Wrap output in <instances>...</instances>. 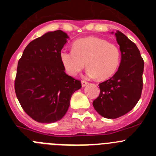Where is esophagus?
I'll list each match as a JSON object with an SVG mask.
<instances>
[{"mask_svg":"<svg viewBox=\"0 0 156 156\" xmlns=\"http://www.w3.org/2000/svg\"><path fill=\"white\" fill-rule=\"evenodd\" d=\"M87 83H88L87 82V81H85V80L81 81V84H82V87L87 86Z\"/></svg>","mask_w":156,"mask_h":156,"instance_id":"1","label":"esophagus"}]
</instances>
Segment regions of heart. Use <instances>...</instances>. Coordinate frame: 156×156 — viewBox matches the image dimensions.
I'll list each match as a JSON object with an SVG mask.
<instances>
[{
    "mask_svg": "<svg viewBox=\"0 0 156 156\" xmlns=\"http://www.w3.org/2000/svg\"><path fill=\"white\" fill-rule=\"evenodd\" d=\"M60 60L69 75L76 76L86 63L88 76L105 80L119 69L121 51L116 45L106 40L89 37L74 41L73 51H62Z\"/></svg>",
    "mask_w": 156,
    "mask_h": 156,
    "instance_id": "heart-1",
    "label": "heart"
}]
</instances>
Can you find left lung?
Instances as JSON below:
<instances>
[{
  "label": "left lung",
  "instance_id": "1",
  "mask_svg": "<svg viewBox=\"0 0 156 156\" xmlns=\"http://www.w3.org/2000/svg\"><path fill=\"white\" fill-rule=\"evenodd\" d=\"M115 35L121 51L120 65L113 76L99 83L100 94L93 101L94 109L107 119H116L133 109L143 88L144 60L140 51L120 31Z\"/></svg>",
  "mask_w": 156,
  "mask_h": 156
}]
</instances>
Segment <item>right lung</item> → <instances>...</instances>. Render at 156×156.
<instances>
[{"mask_svg":"<svg viewBox=\"0 0 156 156\" xmlns=\"http://www.w3.org/2000/svg\"><path fill=\"white\" fill-rule=\"evenodd\" d=\"M69 36L48 32L32 41L18 62L16 97L26 113L37 122L51 123L66 115L72 94L81 82L65 73L60 52Z\"/></svg>","mask_w":156,"mask_h":156,"instance_id":"add662e5","label":"right lung"}]
</instances>
